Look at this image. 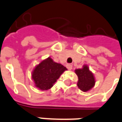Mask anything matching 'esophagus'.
<instances>
[{
	"mask_svg": "<svg viewBox=\"0 0 122 122\" xmlns=\"http://www.w3.org/2000/svg\"><path fill=\"white\" fill-rule=\"evenodd\" d=\"M66 68H68V70H72V66L71 65V64H67V65H66Z\"/></svg>",
	"mask_w": 122,
	"mask_h": 122,
	"instance_id": "esophagus-1",
	"label": "esophagus"
}]
</instances>
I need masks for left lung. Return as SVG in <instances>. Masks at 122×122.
Here are the masks:
<instances>
[{
  "label": "left lung",
  "instance_id": "1",
  "mask_svg": "<svg viewBox=\"0 0 122 122\" xmlns=\"http://www.w3.org/2000/svg\"><path fill=\"white\" fill-rule=\"evenodd\" d=\"M75 73L78 78L77 85L82 91L88 92L94 86L96 83L94 76L87 65H84L80 69H76Z\"/></svg>",
  "mask_w": 122,
  "mask_h": 122
}]
</instances>
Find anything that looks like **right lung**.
<instances>
[{
  "label": "right lung",
  "instance_id": "obj_1",
  "mask_svg": "<svg viewBox=\"0 0 122 122\" xmlns=\"http://www.w3.org/2000/svg\"><path fill=\"white\" fill-rule=\"evenodd\" d=\"M66 70V67L48 57L36 66L32 72V79L35 86L39 90H48Z\"/></svg>",
  "mask_w": 122,
  "mask_h": 122
}]
</instances>
